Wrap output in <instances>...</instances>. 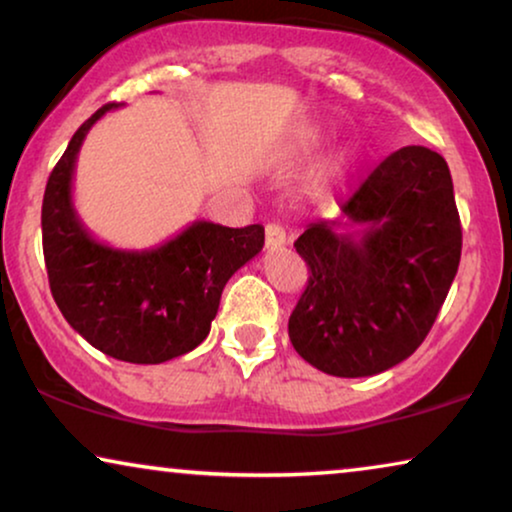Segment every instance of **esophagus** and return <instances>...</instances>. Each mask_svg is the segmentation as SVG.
Listing matches in <instances>:
<instances>
[{
    "label": "esophagus",
    "mask_w": 512,
    "mask_h": 512,
    "mask_svg": "<svg viewBox=\"0 0 512 512\" xmlns=\"http://www.w3.org/2000/svg\"><path fill=\"white\" fill-rule=\"evenodd\" d=\"M286 244V230L279 226V223H268L265 226V249L275 251L282 249Z\"/></svg>",
    "instance_id": "1"
}]
</instances>
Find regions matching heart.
Segmentation results:
<instances>
[{
    "label": "heart",
    "mask_w": 512,
    "mask_h": 512,
    "mask_svg": "<svg viewBox=\"0 0 512 512\" xmlns=\"http://www.w3.org/2000/svg\"><path fill=\"white\" fill-rule=\"evenodd\" d=\"M317 144H319V135H317V132H303V135L298 137L296 149L307 153V151H312Z\"/></svg>",
    "instance_id": "1"
}]
</instances>
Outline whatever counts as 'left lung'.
<instances>
[{
  "mask_svg": "<svg viewBox=\"0 0 512 512\" xmlns=\"http://www.w3.org/2000/svg\"><path fill=\"white\" fill-rule=\"evenodd\" d=\"M298 237L310 279L289 317L296 352L321 373L368 377L408 359L429 335L461 258L450 167L403 146Z\"/></svg>",
  "mask_w": 512,
  "mask_h": 512,
  "instance_id": "1",
  "label": "left lung"
}]
</instances>
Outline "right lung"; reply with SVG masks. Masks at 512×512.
I'll list each match as a JSON object with an SVG mask.
<instances>
[{"label":"right lung","mask_w":512,"mask_h":512,"mask_svg":"<svg viewBox=\"0 0 512 512\" xmlns=\"http://www.w3.org/2000/svg\"><path fill=\"white\" fill-rule=\"evenodd\" d=\"M118 104L97 109L74 132L41 205L48 284L62 317L95 349L118 361L163 363L209 335L223 286L263 249L261 223L226 228L193 221L153 249H116L83 226L72 198L81 144Z\"/></svg>","instance_id":"add662e5"}]
</instances>
